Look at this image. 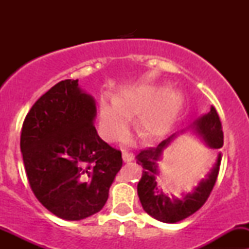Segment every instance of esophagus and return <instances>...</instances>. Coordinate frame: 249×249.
Wrapping results in <instances>:
<instances>
[{
	"label": "esophagus",
	"mask_w": 249,
	"mask_h": 249,
	"mask_svg": "<svg viewBox=\"0 0 249 249\" xmlns=\"http://www.w3.org/2000/svg\"><path fill=\"white\" fill-rule=\"evenodd\" d=\"M123 160L124 162H130L134 160V155L131 153H127V152H123Z\"/></svg>",
	"instance_id": "34e87169"
}]
</instances>
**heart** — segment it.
Here are the masks:
<instances>
[{"label": "heart", "instance_id": "obj_1", "mask_svg": "<svg viewBox=\"0 0 249 249\" xmlns=\"http://www.w3.org/2000/svg\"><path fill=\"white\" fill-rule=\"evenodd\" d=\"M179 106L173 89L161 85H127L115 97L100 100V134L107 142H115L127 135L132 115L137 114V127L147 136L164 134Z\"/></svg>", "mask_w": 249, "mask_h": 249}]
</instances>
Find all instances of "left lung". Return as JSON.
Wrapping results in <instances>:
<instances>
[{
	"label": "left lung",
	"mask_w": 249,
	"mask_h": 249,
	"mask_svg": "<svg viewBox=\"0 0 249 249\" xmlns=\"http://www.w3.org/2000/svg\"><path fill=\"white\" fill-rule=\"evenodd\" d=\"M187 131H193L201 137L205 144L211 149L218 150L223 147V131L219 115L214 107H211L210 112L200 115L189 126L167 137L157 147L142 150L136 157L137 164L143 167L142 177L137 184L141 205L148 214L162 223L180 222L201 208L210 196L219 172L222 153L218 152L213 166L192 192L182 193V197H176L175 195L169 196L162 192V188L160 187L159 162L162 160L165 149L170 147L179 135Z\"/></svg>",
	"instance_id": "8db88e82"
}]
</instances>
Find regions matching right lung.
Instances as JSON below:
<instances>
[{
    "instance_id": "1",
    "label": "right lung",
    "mask_w": 249,
    "mask_h": 249,
    "mask_svg": "<svg viewBox=\"0 0 249 249\" xmlns=\"http://www.w3.org/2000/svg\"><path fill=\"white\" fill-rule=\"evenodd\" d=\"M96 112L95 99L78 79H66L35 102L22 124L20 149L30 187L61 219L101 211L123 166L122 152L97 135Z\"/></svg>"
}]
</instances>
